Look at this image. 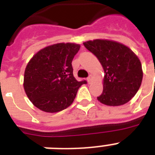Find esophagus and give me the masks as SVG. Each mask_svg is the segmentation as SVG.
I'll list each match as a JSON object with an SVG mask.
<instances>
[{"mask_svg":"<svg viewBox=\"0 0 155 155\" xmlns=\"http://www.w3.org/2000/svg\"><path fill=\"white\" fill-rule=\"evenodd\" d=\"M92 75H90L88 77H87V82L89 83V84H91L92 83Z\"/></svg>","mask_w":155,"mask_h":155,"instance_id":"obj_1","label":"esophagus"}]
</instances>
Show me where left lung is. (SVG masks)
<instances>
[{"label":"left lung","mask_w":155,"mask_h":155,"mask_svg":"<svg viewBox=\"0 0 155 155\" xmlns=\"http://www.w3.org/2000/svg\"><path fill=\"white\" fill-rule=\"evenodd\" d=\"M103 67V92L97 100L108 106H120L129 102L139 89L143 77L142 63L127 46L108 39L84 42Z\"/></svg>","instance_id":"1"}]
</instances>
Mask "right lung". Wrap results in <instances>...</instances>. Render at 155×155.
<instances>
[{"label":"right lung","mask_w":155,"mask_h":155,"mask_svg":"<svg viewBox=\"0 0 155 155\" xmlns=\"http://www.w3.org/2000/svg\"><path fill=\"white\" fill-rule=\"evenodd\" d=\"M80 48V44L60 42L42 48L30 58L23 86L35 107L53 113L73 103L79 87L86 83L73 75L71 62Z\"/></svg>","instance_id":"add662e5"}]
</instances>
